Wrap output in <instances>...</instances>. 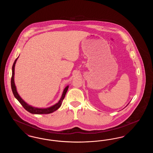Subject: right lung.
<instances>
[{
  "mask_svg": "<svg viewBox=\"0 0 153 153\" xmlns=\"http://www.w3.org/2000/svg\"><path fill=\"white\" fill-rule=\"evenodd\" d=\"M18 58L15 60L14 62L13 65V67H12V77H11V86L12 91H13V94L14 95L15 97L21 104V105L23 106V107L26 109V111L29 112L30 113H31V114H48L52 113L54 111H55L57 109H58L60 107V106L61 105V104H62V102H63V100L65 98L66 93V92H67V91L68 89L69 86H67L64 89L63 94L62 95V96H61L60 100H59V102L57 104H56L55 105L51 106V107H49V108H38L33 107L32 106L29 105L26 102H24V100H22V98L19 96V95H18V92L16 91V87L15 85V65L16 61Z\"/></svg>",
  "mask_w": 153,
  "mask_h": 153,
  "instance_id": "obj_1",
  "label": "right lung"
}]
</instances>
